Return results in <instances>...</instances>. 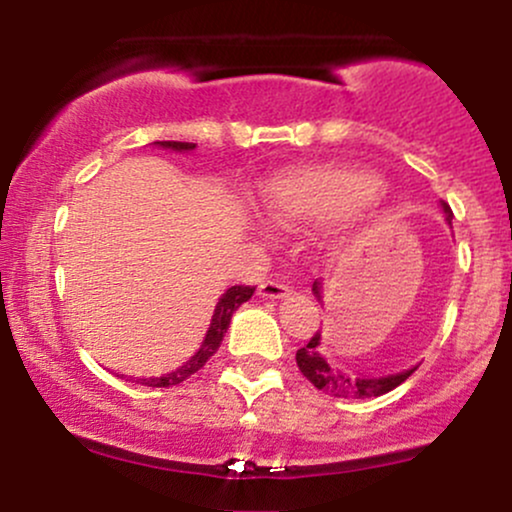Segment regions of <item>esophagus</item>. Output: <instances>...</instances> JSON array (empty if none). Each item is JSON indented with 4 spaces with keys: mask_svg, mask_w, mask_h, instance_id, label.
Instances as JSON below:
<instances>
[{
    "mask_svg": "<svg viewBox=\"0 0 512 512\" xmlns=\"http://www.w3.org/2000/svg\"><path fill=\"white\" fill-rule=\"evenodd\" d=\"M289 291H291L289 286L281 284V281H274V279L262 281L260 289H257V293H260L262 298H284V296H289Z\"/></svg>",
    "mask_w": 512,
    "mask_h": 512,
    "instance_id": "obj_1",
    "label": "esophagus"
}]
</instances>
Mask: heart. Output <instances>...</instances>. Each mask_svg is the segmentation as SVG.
Listing matches in <instances>:
<instances>
[{"instance_id":"heart-1","label":"heart","mask_w":512,"mask_h":512,"mask_svg":"<svg viewBox=\"0 0 512 512\" xmlns=\"http://www.w3.org/2000/svg\"><path fill=\"white\" fill-rule=\"evenodd\" d=\"M383 180L356 166H310L286 170L262 185L260 202L281 226H303L356 216L373 204Z\"/></svg>"}]
</instances>
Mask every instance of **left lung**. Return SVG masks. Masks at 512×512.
<instances>
[{
	"mask_svg": "<svg viewBox=\"0 0 512 512\" xmlns=\"http://www.w3.org/2000/svg\"><path fill=\"white\" fill-rule=\"evenodd\" d=\"M440 204H443L445 219H448V223H452V209L445 202ZM313 293L317 296V301H320L322 296H320V284H317V281L313 284ZM296 363L298 368H301V373L317 387V390H322L325 395L344 397V399H366V397L385 395V392L395 390L397 385H402L404 380H407L416 370L414 366L395 375L370 378V375L351 373V370H344V368H334L325 361V356L320 354V332H315L313 337H310V342L296 351Z\"/></svg>",
	"mask_w": 512,
	"mask_h": 512,
	"instance_id": "obj_1",
	"label": "left lung"
}]
</instances>
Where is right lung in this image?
I'll list each match as a JSON object with an SVG mask.
<instances>
[{
  "instance_id": "obj_1",
  "label": "right lung",
  "mask_w": 512,
  "mask_h": 512,
  "mask_svg": "<svg viewBox=\"0 0 512 512\" xmlns=\"http://www.w3.org/2000/svg\"><path fill=\"white\" fill-rule=\"evenodd\" d=\"M156 146H163V149H173V151H192L195 144L190 142H154ZM255 293V286H231L216 303L214 315H211V325L207 330V337H204L202 346L197 349V354L190 358L187 363H182L180 368H175L173 373L158 375V378H137L139 385L146 387H173L180 385L182 380H187L190 375H195L199 368H204V363L209 361L211 356L219 351V346L223 342V334H226L228 325H231V317L236 310L243 305L245 301H250V296Z\"/></svg>"
}]
</instances>
